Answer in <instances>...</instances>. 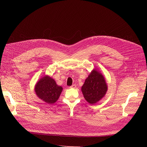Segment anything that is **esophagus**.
Returning <instances> with one entry per match:
<instances>
[{
    "instance_id": "esophagus-1",
    "label": "esophagus",
    "mask_w": 147,
    "mask_h": 147,
    "mask_svg": "<svg viewBox=\"0 0 147 147\" xmlns=\"http://www.w3.org/2000/svg\"><path fill=\"white\" fill-rule=\"evenodd\" d=\"M71 88H76V84H73V85L71 86H70Z\"/></svg>"
}]
</instances>
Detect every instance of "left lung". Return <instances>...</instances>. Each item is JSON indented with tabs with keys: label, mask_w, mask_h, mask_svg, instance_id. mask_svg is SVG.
<instances>
[{
	"label": "left lung",
	"mask_w": 147,
	"mask_h": 147,
	"mask_svg": "<svg viewBox=\"0 0 147 147\" xmlns=\"http://www.w3.org/2000/svg\"><path fill=\"white\" fill-rule=\"evenodd\" d=\"M107 90L108 86L104 76L95 68L90 72L81 88L84 99L92 105L102 99Z\"/></svg>",
	"instance_id": "obj_1"
}]
</instances>
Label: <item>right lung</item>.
I'll list each match as a JSON object with an SVG mask.
<instances>
[{
	"mask_svg": "<svg viewBox=\"0 0 147 147\" xmlns=\"http://www.w3.org/2000/svg\"><path fill=\"white\" fill-rule=\"evenodd\" d=\"M63 89V87L58 86L55 80L48 75L42 77L34 86L36 95L48 104L57 101Z\"/></svg>",
	"mask_w": 147,
	"mask_h": 147,
	"instance_id": "1",
	"label": "right lung"
}]
</instances>
